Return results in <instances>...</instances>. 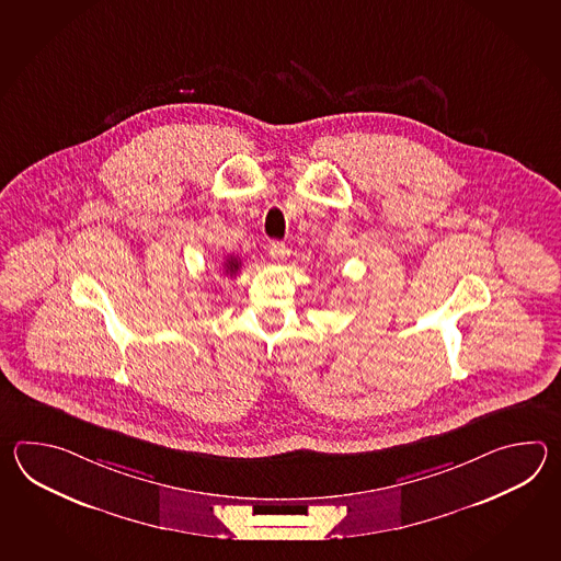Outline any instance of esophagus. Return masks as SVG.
<instances>
[{
	"mask_svg": "<svg viewBox=\"0 0 561 561\" xmlns=\"http://www.w3.org/2000/svg\"><path fill=\"white\" fill-rule=\"evenodd\" d=\"M268 254H271V259L276 261V263H283V261H286V256L290 254V251H288V247H286L285 242L275 240V242L268 244Z\"/></svg>",
	"mask_w": 561,
	"mask_h": 561,
	"instance_id": "34e87169",
	"label": "esophagus"
}]
</instances>
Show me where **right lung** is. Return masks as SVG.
<instances>
[{"label": "right lung", "mask_w": 561, "mask_h": 561, "mask_svg": "<svg viewBox=\"0 0 561 561\" xmlns=\"http://www.w3.org/2000/svg\"><path fill=\"white\" fill-rule=\"evenodd\" d=\"M239 259H234V256H228L227 263H225V273H227L228 276H237V273H239Z\"/></svg>", "instance_id": "obj_1"}]
</instances>
